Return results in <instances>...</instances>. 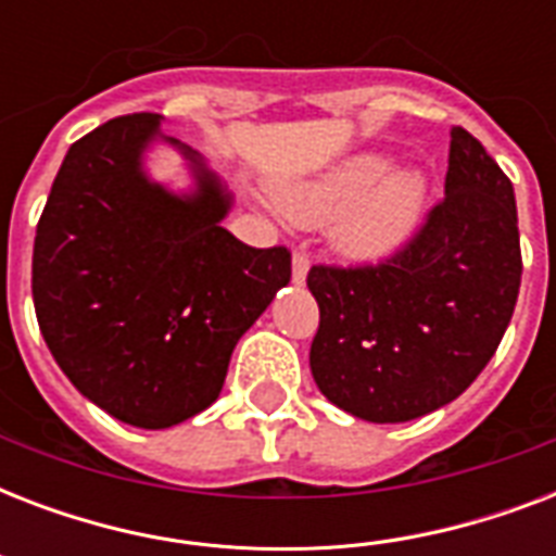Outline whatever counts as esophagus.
Wrapping results in <instances>:
<instances>
[{
  "mask_svg": "<svg viewBox=\"0 0 556 556\" xmlns=\"http://www.w3.org/2000/svg\"><path fill=\"white\" fill-rule=\"evenodd\" d=\"M305 277H308V256L305 253H294V260H291V279H294V286H303Z\"/></svg>",
  "mask_w": 556,
  "mask_h": 556,
  "instance_id": "esophagus-1",
  "label": "esophagus"
}]
</instances>
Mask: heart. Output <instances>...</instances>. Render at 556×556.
<instances>
[{"label":"heart","instance_id":"heart-1","mask_svg":"<svg viewBox=\"0 0 556 556\" xmlns=\"http://www.w3.org/2000/svg\"><path fill=\"white\" fill-rule=\"evenodd\" d=\"M427 176L395 169L389 152H355L314 178L274 187L277 207L303 227L340 218L334 248L352 262H378L415 233L427 207Z\"/></svg>","mask_w":556,"mask_h":556}]
</instances>
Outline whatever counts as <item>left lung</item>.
I'll return each instance as SVG.
<instances>
[{
	"label": "left lung",
	"mask_w": 556,
	"mask_h": 556,
	"mask_svg": "<svg viewBox=\"0 0 556 556\" xmlns=\"http://www.w3.org/2000/svg\"><path fill=\"white\" fill-rule=\"evenodd\" d=\"M519 279L514 185L453 126L444 201L421 233L378 268L308 270L320 305L314 383L371 424L413 421L456 401L500 346Z\"/></svg>",
	"instance_id": "1"
}]
</instances>
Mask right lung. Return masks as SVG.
I'll return each instance as SVG.
<instances>
[{
	"instance_id": "obj_1",
	"label": "right lung",
	"mask_w": 556,
	"mask_h": 556,
	"mask_svg": "<svg viewBox=\"0 0 556 556\" xmlns=\"http://www.w3.org/2000/svg\"><path fill=\"white\" fill-rule=\"evenodd\" d=\"M143 112L68 147L34 239V308L56 366L112 418L167 430L207 409L236 343L291 279L286 248H248L222 222L233 192ZM169 146L187 191L152 179Z\"/></svg>"
}]
</instances>
